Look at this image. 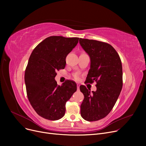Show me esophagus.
I'll use <instances>...</instances> for the list:
<instances>
[{"mask_svg":"<svg viewBox=\"0 0 146 146\" xmlns=\"http://www.w3.org/2000/svg\"><path fill=\"white\" fill-rule=\"evenodd\" d=\"M79 86H80V85L79 83H78L77 84V88H78V90H79Z\"/></svg>","mask_w":146,"mask_h":146,"instance_id":"34e87169","label":"esophagus"}]
</instances>
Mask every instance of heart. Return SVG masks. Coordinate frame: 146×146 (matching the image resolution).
<instances>
[{
	"mask_svg": "<svg viewBox=\"0 0 146 146\" xmlns=\"http://www.w3.org/2000/svg\"><path fill=\"white\" fill-rule=\"evenodd\" d=\"M75 79H78V78L77 77V76H75Z\"/></svg>",
	"mask_w": 146,
	"mask_h": 146,
	"instance_id": "1",
	"label": "heart"
}]
</instances>
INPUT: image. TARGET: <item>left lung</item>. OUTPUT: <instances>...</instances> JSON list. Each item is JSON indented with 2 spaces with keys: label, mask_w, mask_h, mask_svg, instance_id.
I'll use <instances>...</instances> for the list:
<instances>
[{
  "label": "left lung",
  "mask_w": 146,
  "mask_h": 146,
  "mask_svg": "<svg viewBox=\"0 0 146 146\" xmlns=\"http://www.w3.org/2000/svg\"><path fill=\"white\" fill-rule=\"evenodd\" d=\"M83 49L89 56L90 67L86 82H96V90L90 92L80 86L84 99L80 105L82 117L88 121L105 118L115 104L122 88V67L120 57L110 44L80 38Z\"/></svg>",
  "instance_id": "1"
}]
</instances>
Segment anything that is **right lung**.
I'll use <instances>...</instances> for the list:
<instances>
[{
    "instance_id": "add662e5",
    "label": "right lung",
    "mask_w": 146,
    "mask_h": 146,
    "mask_svg": "<svg viewBox=\"0 0 146 146\" xmlns=\"http://www.w3.org/2000/svg\"><path fill=\"white\" fill-rule=\"evenodd\" d=\"M79 38L51 36L34 49L25 72L28 100L41 117L58 120L65 114L66 103L77 90L76 83L66 80L57 85L56 71L65 67L66 58L79 42Z\"/></svg>"
}]
</instances>
